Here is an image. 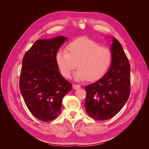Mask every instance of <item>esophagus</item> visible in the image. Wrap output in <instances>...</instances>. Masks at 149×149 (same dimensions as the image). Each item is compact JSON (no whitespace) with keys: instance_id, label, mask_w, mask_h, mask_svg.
Wrapping results in <instances>:
<instances>
[{"instance_id":"1","label":"esophagus","mask_w":149,"mask_h":149,"mask_svg":"<svg viewBox=\"0 0 149 149\" xmlns=\"http://www.w3.org/2000/svg\"><path fill=\"white\" fill-rule=\"evenodd\" d=\"M73 88L74 89H79L81 88L79 84H74L73 85Z\"/></svg>"}]
</instances>
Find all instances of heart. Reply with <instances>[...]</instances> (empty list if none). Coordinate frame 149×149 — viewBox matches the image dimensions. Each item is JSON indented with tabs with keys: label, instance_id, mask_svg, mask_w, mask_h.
I'll use <instances>...</instances> for the list:
<instances>
[{
	"label": "heart",
	"instance_id": "1",
	"mask_svg": "<svg viewBox=\"0 0 149 149\" xmlns=\"http://www.w3.org/2000/svg\"><path fill=\"white\" fill-rule=\"evenodd\" d=\"M68 53L59 50L55 55L57 66L61 75L69 78L72 71L79 68L74 74L76 81L101 79L111 66L112 54L111 49L100 47L97 42L88 38H79L66 47Z\"/></svg>",
	"mask_w": 149,
	"mask_h": 149
}]
</instances>
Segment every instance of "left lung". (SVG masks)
Returning a JSON list of instances; mask_svg holds the SVG:
<instances>
[{
    "mask_svg": "<svg viewBox=\"0 0 149 149\" xmlns=\"http://www.w3.org/2000/svg\"><path fill=\"white\" fill-rule=\"evenodd\" d=\"M111 38L112 60L109 71L97 81L86 86V111L97 120L109 119L118 114L128 100L130 91L128 58L118 40Z\"/></svg>",
    "mask_w": 149,
    "mask_h": 149,
    "instance_id": "1",
    "label": "left lung"
}]
</instances>
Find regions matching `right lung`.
I'll list each match as a JSON object with an SVG mask.
<instances>
[{"mask_svg":"<svg viewBox=\"0 0 149 149\" xmlns=\"http://www.w3.org/2000/svg\"><path fill=\"white\" fill-rule=\"evenodd\" d=\"M68 38L58 36L36 41L22 60L20 90L29 110L35 118L51 121L61 112L63 97L72 84L60 74L55 55Z\"/></svg>","mask_w":149,"mask_h":149,"instance_id":"add662e5","label":"right lung"}]
</instances>
